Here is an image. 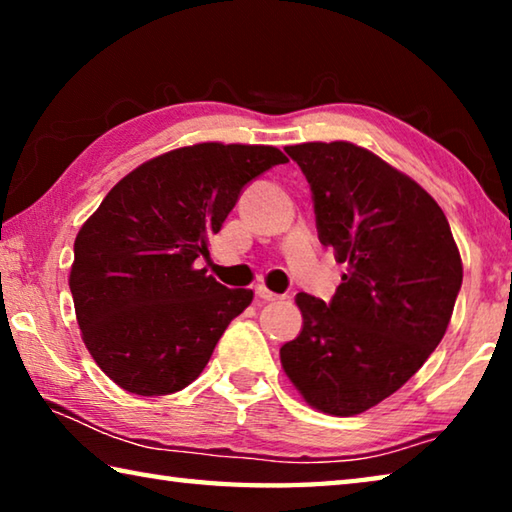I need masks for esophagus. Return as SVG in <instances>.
<instances>
[{
	"instance_id": "obj_1",
	"label": "esophagus",
	"mask_w": 512,
	"mask_h": 512,
	"mask_svg": "<svg viewBox=\"0 0 512 512\" xmlns=\"http://www.w3.org/2000/svg\"><path fill=\"white\" fill-rule=\"evenodd\" d=\"M255 293H257V298H262V300H266V302H271V300H280V298H282L280 293H273L271 289L264 287V284H257V287H255Z\"/></svg>"
}]
</instances>
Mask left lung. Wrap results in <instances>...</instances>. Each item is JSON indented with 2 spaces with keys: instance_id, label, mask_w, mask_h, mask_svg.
<instances>
[{
  "instance_id": "1",
  "label": "left lung",
  "mask_w": 512,
  "mask_h": 512,
  "mask_svg": "<svg viewBox=\"0 0 512 512\" xmlns=\"http://www.w3.org/2000/svg\"><path fill=\"white\" fill-rule=\"evenodd\" d=\"M305 173L318 239L348 264L329 302L298 293L282 368L314 409L357 415L402 388L443 341L463 282L447 216L424 189L350 142L284 149Z\"/></svg>"
}]
</instances>
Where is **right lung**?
I'll use <instances>...</instances> for the list:
<instances>
[{
	"label": "right lung",
	"instance_id": "1",
	"mask_svg": "<svg viewBox=\"0 0 512 512\" xmlns=\"http://www.w3.org/2000/svg\"><path fill=\"white\" fill-rule=\"evenodd\" d=\"M275 146L205 142L121 178L74 241L76 320L92 359L128 393L183 391L250 302L196 268L241 189L275 164Z\"/></svg>",
	"mask_w": 512,
	"mask_h": 512
}]
</instances>
